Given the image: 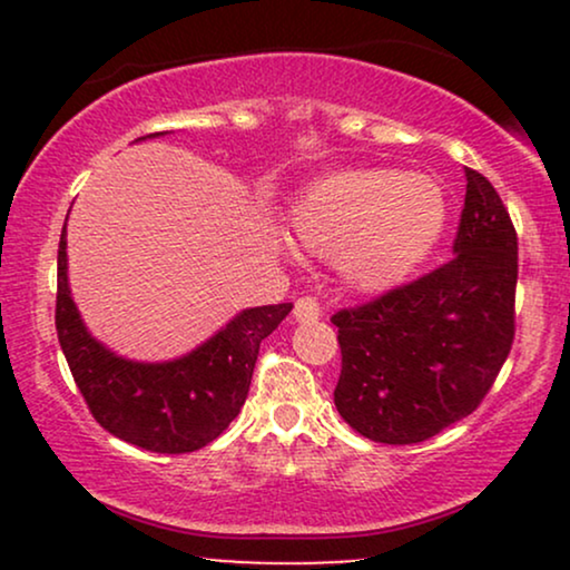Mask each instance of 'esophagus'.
Wrapping results in <instances>:
<instances>
[{
	"label": "esophagus",
	"mask_w": 570,
	"mask_h": 570,
	"mask_svg": "<svg viewBox=\"0 0 570 570\" xmlns=\"http://www.w3.org/2000/svg\"><path fill=\"white\" fill-rule=\"evenodd\" d=\"M293 316L298 318V322H316V318L322 316V303H318L314 295H301V298L295 301Z\"/></svg>",
	"instance_id": "34e87169"
}]
</instances>
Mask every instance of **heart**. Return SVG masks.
Instances as JSON below:
<instances>
[{"mask_svg":"<svg viewBox=\"0 0 570 570\" xmlns=\"http://www.w3.org/2000/svg\"><path fill=\"white\" fill-rule=\"evenodd\" d=\"M446 223L439 184L392 168L322 176L295 199L291 233L306 252L334 259L357 291H386L412 275Z\"/></svg>","mask_w":570,"mask_h":570,"instance_id":"b5f03b06","label":"heart"}]
</instances>
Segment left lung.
Listing matches in <instances>:
<instances>
[{"instance_id": "left-lung-1", "label": "left lung", "mask_w": 570, "mask_h": 570, "mask_svg": "<svg viewBox=\"0 0 570 570\" xmlns=\"http://www.w3.org/2000/svg\"><path fill=\"white\" fill-rule=\"evenodd\" d=\"M454 256L332 316L342 420L379 443H420L472 415L517 334L519 238L493 184L464 168Z\"/></svg>"}]
</instances>
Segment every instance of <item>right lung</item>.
<instances>
[{"mask_svg": "<svg viewBox=\"0 0 570 570\" xmlns=\"http://www.w3.org/2000/svg\"><path fill=\"white\" fill-rule=\"evenodd\" d=\"M67 223L57 256V334L90 415L116 439L155 454H186L215 441L244 407L259 345L293 303L248 308L174 363H131L85 330L67 285Z\"/></svg>", "mask_w": 570, "mask_h": 570, "instance_id": "right-lung-1", "label": "right lung"}]
</instances>
